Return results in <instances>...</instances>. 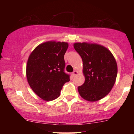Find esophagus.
I'll use <instances>...</instances> for the list:
<instances>
[{
	"label": "esophagus",
	"instance_id": "1",
	"mask_svg": "<svg viewBox=\"0 0 134 134\" xmlns=\"http://www.w3.org/2000/svg\"><path fill=\"white\" fill-rule=\"evenodd\" d=\"M72 76H73L74 77V76H76V75H77L78 74V72L77 71V70H74V71L73 72H72Z\"/></svg>",
	"mask_w": 134,
	"mask_h": 134
}]
</instances>
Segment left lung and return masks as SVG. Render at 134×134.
<instances>
[{
  "label": "left lung",
  "instance_id": "1",
  "mask_svg": "<svg viewBox=\"0 0 134 134\" xmlns=\"http://www.w3.org/2000/svg\"><path fill=\"white\" fill-rule=\"evenodd\" d=\"M81 57L85 82L78 87L82 98L96 101L103 98L114 86L117 76V64L111 52L103 46L88 43L74 44Z\"/></svg>",
  "mask_w": 134,
  "mask_h": 134
}]
</instances>
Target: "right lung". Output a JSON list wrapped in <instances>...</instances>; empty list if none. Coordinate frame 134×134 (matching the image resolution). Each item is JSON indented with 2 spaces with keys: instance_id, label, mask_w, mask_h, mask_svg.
<instances>
[{
  "instance_id": "add662e5",
  "label": "right lung",
  "mask_w": 134,
  "mask_h": 134,
  "mask_svg": "<svg viewBox=\"0 0 134 134\" xmlns=\"http://www.w3.org/2000/svg\"><path fill=\"white\" fill-rule=\"evenodd\" d=\"M69 44L50 41L36 47L26 65V77L31 88L44 101H52L60 94L63 86L70 81L64 72L65 55Z\"/></svg>"
}]
</instances>
